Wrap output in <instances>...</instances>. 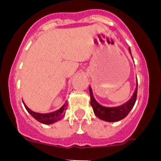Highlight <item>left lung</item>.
I'll return each instance as SVG.
<instances>
[{
    "instance_id": "1",
    "label": "left lung",
    "mask_w": 161,
    "mask_h": 161,
    "mask_svg": "<svg viewBox=\"0 0 161 161\" xmlns=\"http://www.w3.org/2000/svg\"><path fill=\"white\" fill-rule=\"evenodd\" d=\"M130 53L131 55V52ZM137 90H138V82L136 85V89L135 90L133 96L130 98V100L127 102L124 103L122 106H117V107H105L97 103L96 100L93 97V92L92 89L89 87V92H90L91 97V102L90 104L92 107H93V112L97 117L99 118L100 119L106 122H117V121L121 120V119H124L126 115L130 113L131 109L133 108L134 105L136 102V98H137Z\"/></svg>"
}]
</instances>
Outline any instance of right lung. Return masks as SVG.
I'll return each mask as SVG.
<instances>
[{
  "instance_id": "right-lung-1",
  "label": "right lung",
  "mask_w": 161,
  "mask_h": 161,
  "mask_svg": "<svg viewBox=\"0 0 161 161\" xmlns=\"http://www.w3.org/2000/svg\"><path fill=\"white\" fill-rule=\"evenodd\" d=\"M24 106H25L26 110L31 114V116L33 118H35L37 121L42 123H44V124H52V123L59 121V119H61L64 116L65 111H66L67 107H68V103H65L60 109L56 110V111L48 114L36 113V112H34L31 109H30L27 106H25V104H24Z\"/></svg>"
}]
</instances>
